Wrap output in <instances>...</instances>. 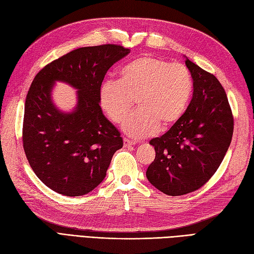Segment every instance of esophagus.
<instances>
[{
    "label": "esophagus",
    "instance_id": "1",
    "mask_svg": "<svg viewBox=\"0 0 254 254\" xmlns=\"http://www.w3.org/2000/svg\"><path fill=\"white\" fill-rule=\"evenodd\" d=\"M123 145H125V147H132V146L135 145V142L127 139V138H125V139H123Z\"/></svg>",
    "mask_w": 254,
    "mask_h": 254
}]
</instances>
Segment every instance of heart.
<instances>
[{"label":"heart","mask_w":254,"mask_h":254,"mask_svg":"<svg viewBox=\"0 0 254 254\" xmlns=\"http://www.w3.org/2000/svg\"><path fill=\"white\" fill-rule=\"evenodd\" d=\"M192 92V75L186 65L142 56L121 68L119 81H104L99 97L102 109L115 123L123 122L136 101L139 109L123 123V129L140 139L157 133L160 125H176L186 113Z\"/></svg>","instance_id":"obj_1"}]
</instances>
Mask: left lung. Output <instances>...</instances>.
Returning <instances> with one entry per match:
<instances>
[{
    "mask_svg": "<svg viewBox=\"0 0 254 254\" xmlns=\"http://www.w3.org/2000/svg\"><path fill=\"white\" fill-rule=\"evenodd\" d=\"M193 97L185 115L161 137L150 140L155 158L146 172L158 190L178 196L198 190L217 172L230 147L234 118L216 76L186 58Z\"/></svg>",
    "mask_w": 254,
    "mask_h": 254,
    "instance_id": "left-lung-1",
    "label": "left lung"
}]
</instances>
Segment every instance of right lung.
Returning <instances> with one entry per match:
<instances>
[{"mask_svg": "<svg viewBox=\"0 0 254 254\" xmlns=\"http://www.w3.org/2000/svg\"><path fill=\"white\" fill-rule=\"evenodd\" d=\"M129 54L120 45L75 49L38 71L24 105L23 149L44 185L65 196H80L106 176L114 153L123 146L120 132L100 106V88L107 70ZM56 81L77 88L71 113L51 100Z\"/></svg>", "mask_w": 254, "mask_h": 254, "instance_id": "obj_1", "label": "right lung"}]
</instances>
